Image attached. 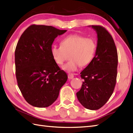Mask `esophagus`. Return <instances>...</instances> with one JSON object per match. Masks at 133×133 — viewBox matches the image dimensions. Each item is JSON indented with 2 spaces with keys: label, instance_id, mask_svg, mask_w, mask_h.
Returning <instances> with one entry per match:
<instances>
[{
  "label": "esophagus",
  "instance_id": "obj_1",
  "mask_svg": "<svg viewBox=\"0 0 133 133\" xmlns=\"http://www.w3.org/2000/svg\"><path fill=\"white\" fill-rule=\"evenodd\" d=\"M68 76V78L69 79H72L74 78V75L72 73H69Z\"/></svg>",
  "mask_w": 133,
  "mask_h": 133
}]
</instances>
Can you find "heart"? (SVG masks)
Here are the masks:
<instances>
[{
    "label": "heart",
    "instance_id": "obj_1",
    "mask_svg": "<svg viewBox=\"0 0 133 133\" xmlns=\"http://www.w3.org/2000/svg\"><path fill=\"white\" fill-rule=\"evenodd\" d=\"M60 44V46L51 47V55L57 64L61 65L69 55L70 61L62 66L64 70L68 72L77 70L79 66L89 65L96 52L95 41L92 38H86L81 35H69L61 40Z\"/></svg>",
    "mask_w": 133,
    "mask_h": 133
}]
</instances>
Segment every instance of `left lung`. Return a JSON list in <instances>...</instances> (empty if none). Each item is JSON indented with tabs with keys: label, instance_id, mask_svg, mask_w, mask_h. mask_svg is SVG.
I'll use <instances>...</instances> for the list:
<instances>
[{
	"label": "left lung",
	"instance_id": "8db88e82",
	"mask_svg": "<svg viewBox=\"0 0 133 133\" xmlns=\"http://www.w3.org/2000/svg\"><path fill=\"white\" fill-rule=\"evenodd\" d=\"M97 34L93 60L81 72V89L76 95L81 104L90 110L99 109L111 96L116 83L118 56L112 37L101 26L90 25Z\"/></svg>",
	"mask_w": 133,
	"mask_h": 133
}]
</instances>
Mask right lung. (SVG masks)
<instances>
[{"instance_id": "obj_1", "label": "right lung", "mask_w": 133, "mask_h": 133, "mask_svg": "<svg viewBox=\"0 0 133 133\" xmlns=\"http://www.w3.org/2000/svg\"><path fill=\"white\" fill-rule=\"evenodd\" d=\"M66 31L32 25L17 44L15 56L18 86L26 101L35 107H47L55 102L68 79L51 54L55 39Z\"/></svg>"}]
</instances>
